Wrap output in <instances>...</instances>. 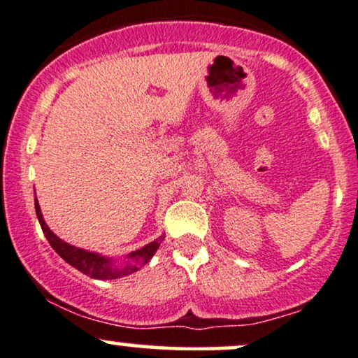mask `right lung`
<instances>
[{
  "mask_svg": "<svg viewBox=\"0 0 358 358\" xmlns=\"http://www.w3.org/2000/svg\"><path fill=\"white\" fill-rule=\"evenodd\" d=\"M35 209H36L38 221H40V226L41 229H43L45 238L48 239L50 246H52L53 250L60 255V258L65 259L70 266L77 268V270L82 271L83 275L90 276V278H95V280H115V278H120V276L132 275V273H136L138 268H142L145 263L150 262V258H152L155 251L159 250V246H161L164 239V234H162V236L154 239V241L149 243V245L142 246L141 250H136L132 251V253H129L125 256L124 264H115V262L110 258H105V256L94 253V251L75 248L58 238L57 234L46 226L36 197H35Z\"/></svg>",
  "mask_w": 358,
  "mask_h": 358,
  "instance_id": "right-lung-1",
  "label": "right lung"
}]
</instances>
